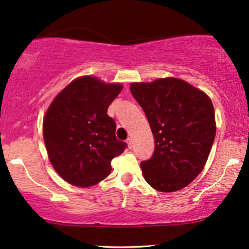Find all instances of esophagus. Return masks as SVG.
Returning a JSON list of instances; mask_svg holds the SVG:
<instances>
[{"label": "esophagus", "mask_w": 249, "mask_h": 249, "mask_svg": "<svg viewBox=\"0 0 249 249\" xmlns=\"http://www.w3.org/2000/svg\"><path fill=\"white\" fill-rule=\"evenodd\" d=\"M126 143H127L128 148H132V146H133V141H132L131 138H128V139L126 140Z\"/></svg>", "instance_id": "1"}]
</instances>
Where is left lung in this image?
I'll list each match as a JSON object with an SVG mask.
<instances>
[{
	"label": "left lung",
	"mask_w": 249,
	"mask_h": 249,
	"mask_svg": "<svg viewBox=\"0 0 249 249\" xmlns=\"http://www.w3.org/2000/svg\"><path fill=\"white\" fill-rule=\"evenodd\" d=\"M130 89L155 139L153 156L140 163L144 179L160 192L186 187L202 171L215 140L212 100L177 78L133 83Z\"/></svg>",
	"instance_id": "8db88e82"
}]
</instances>
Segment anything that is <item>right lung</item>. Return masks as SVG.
Listing matches in <instances>:
<instances>
[{"instance_id":"add662e5","label":"right lung","mask_w":249,"mask_h":249,"mask_svg":"<svg viewBox=\"0 0 249 249\" xmlns=\"http://www.w3.org/2000/svg\"><path fill=\"white\" fill-rule=\"evenodd\" d=\"M123 86L85 75L71 81L43 117V139L50 163L69 184L89 187L111 172V160L127 144L115 135L108 107Z\"/></svg>"}]
</instances>
